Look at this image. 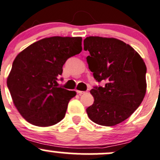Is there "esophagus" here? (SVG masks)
<instances>
[{"label":"esophagus","instance_id":"1","mask_svg":"<svg viewBox=\"0 0 160 160\" xmlns=\"http://www.w3.org/2000/svg\"><path fill=\"white\" fill-rule=\"evenodd\" d=\"M77 93H78L79 95H82V94H85L86 93V92H84V91H77Z\"/></svg>","mask_w":160,"mask_h":160}]
</instances>
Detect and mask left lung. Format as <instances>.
I'll use <instances>...</instances> for the list:
<instances>
[{
  "mask_svg": "<svg viewBox=\"0 0 160 160\" xmlns=\"http://www.w3.org/2000/svg\"><path fill=\"white\" fill-rule=\"evenodd\" d=\"M88 68L104 87L91 90L94 103L88 118L101 126H114L128 119L142 103L147 92V67L139 53L115 38L88 37L84 39Z\"/></svg>",
  "mask_w": 160,
  "mask_h": 160,
  "instance_id": "left-lung-1",
  "label": "left lung"
}]
</instances>
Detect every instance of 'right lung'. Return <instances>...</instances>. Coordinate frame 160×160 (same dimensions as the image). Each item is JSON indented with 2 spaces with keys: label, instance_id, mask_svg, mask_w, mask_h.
Instances as JSON below:
<instances>
[{
  "label": "right lung",
  "instance_id": "right-lung-1",
  "mask_svg": "<svg viewBox=\"0 0 160 160\" xmlns=\"http://www.w3.org/2000/svg\"><path fill=\"white\" fill-rule=\"evenodd\" d=\"M82 37H47L16 56L7 84L13 104L27 122L49 127L64 118L76 92L59 87L56 81L66 60L82 52Z\"/></svg>",
  "mask_w": 160,
  "mask_h": 160
}]
</instances>
